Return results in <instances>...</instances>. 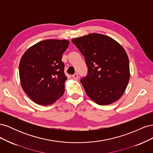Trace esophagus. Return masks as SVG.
<instances>
[{
  "label": "esophagus",
  "mask_w": 153,
  "mask_h": 153,
  "mask_svg": "<svg viewBox=\"0 0 153 153\" xmlns=\"http://www.w3.org/2000/svg\"><path fill=\"white\" fill-rule=\"evenodd\" d=\"M72 77L74 78V79L77 80L78 78V73H75V75H73L72 76Z\"/></svg>",
  "instance_id": "1"
}]
</instances>
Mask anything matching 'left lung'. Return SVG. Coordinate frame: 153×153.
Masks as SVG:
<instances>
[{
    "mask_svg": "<svg viewBox=\"0 0 153 153\" xmlns=\"http://www.w3.org/2000/svg\"><path fill=\"white\" fill-rule=\"evenodd\" d=\"M71 41L84 55L88 68L87 76L80 80L87 95L100 105L117 101L130 76L129 59L124 48L110 37L97 33Z\"/></svg>",
    "mask_w": 153,
    "mask_h": 153,
    "instance_id": "8db88e82",
    "label": "left lung"
}]
</instances>
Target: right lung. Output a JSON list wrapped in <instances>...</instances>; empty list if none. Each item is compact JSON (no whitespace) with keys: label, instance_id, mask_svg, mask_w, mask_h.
I'll return each mask as SVG.
<instances>
[{"label":"right lung","instance_id":"add662e5","mask_svg":"<svg viewBox=\"0 0 153 153\" xmlns=\"http://www.w3.org/2000/svg\"><path fill=\"white\" fill-rule=\"evenodd\" d=\"M69 41L47 39L32 46L22 55L19 75L22 89L40 105H50L64 94L67 77L62 62Z\"/></svg>","mask_w":153,"mask_h":153}]
</instances>
